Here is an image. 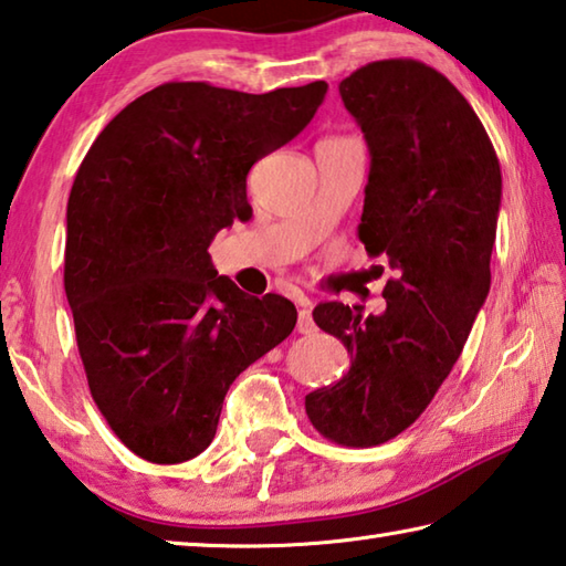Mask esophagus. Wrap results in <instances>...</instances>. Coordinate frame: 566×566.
I'll return each mask as SVG.
<instances>
[{
    "label": "esophagus",
    "instance_id": "1",
    "mask_svg": "<svg viewBox=\"0 0 566 566\" xmlns=\"http://www.w3.org/2000/svg\"><path fill=\"white\" fill-rule=\"evenodd\" d=\"M296 304H300V314H296V332L300 334H312L316 324H314V316H312V302L306 300V296H300L296 300Z\"/></svg>",
    "mask_w": 566,
    "mask_h": 566
}]
</instances>
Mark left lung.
<instances>
[{"label": "left lung", "instance_id": "obj_1", "mask_svg": "<svg viewBox=\"0 0 566 566\" xmlns=\"http://www.w3.org/2000/svg\"><path fill=\"white\" fill-rule=\"evenodd\" d=\"M338 94L371 153L358 240L394 276L378 316L316 306L352 366L304 408L332 443L371 448L416 423L468 342L490 292L502 176L478 113L423 61H371Z\"/></svg>", "mask_w": 566, "mask_h": 566}]
</instances>
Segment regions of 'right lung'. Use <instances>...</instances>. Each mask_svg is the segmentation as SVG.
<instances>
[{
    "label": "right lung",
    "mask_w": 566,
    "mask_h": 566,
    "mask_svg": "<svg viewBox=\"0 0 566 566\" xmlns=\"http://www.w3.org/2000/svg\"><path fill=\"white\" fill-rule=\"evenodd\" d=\"M326 88L168 81L123 108L78 166L64 290L91 396L138 458L200 455L234 378L292 334L294 304L244 294L208 248L250 220V168L300 136Z\"/></svg>",
    "instance_id": "right-lung-1"
}]
</instances>
